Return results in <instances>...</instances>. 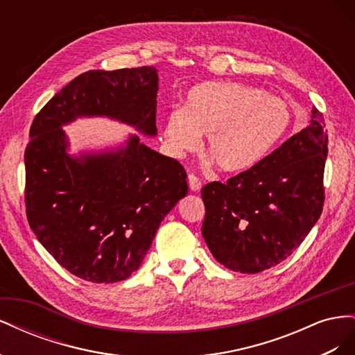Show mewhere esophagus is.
I'll return each instance as SVG.
<instances>
[{"label":"esophagus","mask_w":355,"mask_h":355,"mask_svg":"<svg viewBox=\"0 0 355 355\" xmlns=\"http://www.w3.org/2000/svg\"><path fill=\"white\" fill-rule=\"evenodd\" d=\"M188 184H189V189L191 191H200L201 189V180L196 176V175H189L188 176Z\"/></svg>","instance_id":"34e87169"}]
</instances>
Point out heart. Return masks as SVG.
Instances as JSON below:
<instances>
[{
    "instance_id": "b5f03b06",
    "label": "heart",
    "mask_w": 355,
    "mask_h": 355,
    "mask_svg": "<svg viewBox=\"0 0 355 355\" xmlns=\"http://www.w3.org/2000/svg\"><path fill=\"white\" fill-rule=\"evenodd\" d=\"M288 106L253 85L202 83L192 87L184 108L170 111L163 139L176 158L194 151L206 135L204 153L225 173H240L270 154L292 128Z\"/></svg>"
}]
</instances>
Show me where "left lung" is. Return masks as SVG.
Listing matches in <instances>:
<instances>
[{
	"instance_id": "8db88e82",
	"label": "left lung",
	"mask_w": 355,
	"mask_h": 355,
	"mask_svg": "<svg viewBox=\"0 0 355 355\" xmlns=\"http://www.w3.org/2000/svg\"><path fill=\"white\" fill-rule=\"evenodd\" d=\"M227 184L201 189L202 237L219 263L244 274L283 262L317 223L324 201L329 137L323 115Z\"/></svg>"
}]
</instances>
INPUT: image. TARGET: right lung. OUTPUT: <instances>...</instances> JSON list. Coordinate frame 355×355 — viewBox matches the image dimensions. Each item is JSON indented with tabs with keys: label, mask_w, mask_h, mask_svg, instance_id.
<instances>
[{
	"label": "right lung",
	"mask_w": 355,
	"mask_h": 355,
	"mask_svg": "<svg viewBox=\"0 0 355 355\" xmlns=\"http://www.w3.org/2000/svg\"><path fill=\"white\" fill-rule=\"evenodd\" d=\"M157 93L153 67L87 71L53 96L31 125L29 227L65 270L85 282H123L141 266L161 220L188 194L187 173L137 134L71 155L62 125L103 116L155 137Z\"/></svg>",
	"instance_id": "add662e5"
}]
</instances>
